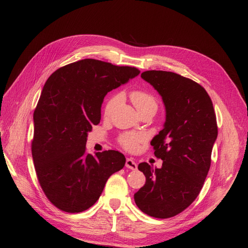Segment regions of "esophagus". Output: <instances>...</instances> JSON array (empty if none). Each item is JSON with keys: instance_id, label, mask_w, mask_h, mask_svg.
Masks as SVG:
<instances>
[{"instance_id": "34e87169", "label": "esophagus", "mask_w": 248, "mask_h": 248, "mask_svg": "<svg viewBox=\"0 0 248 248\" xmlns=\"http://www.w3.org/2000/svg\"><path fill=\"white\" fill-rule=\"evenodd\" d=\"M125 167L135 170L136 168H138V164H136V162L134 161V159H132V157H128L127 161H125Z\"/></svg>"}]
</instances>
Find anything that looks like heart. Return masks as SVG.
Masks as SVG:
<instances>
[{
  "instance_id": "1",
  "label": "heart",
  "mask_w": 248,
  "mask_h": 248,
  "mask_svg": "<svg viewBox=\"0 0 248 248\" xmlns=\"http://www.w3.org/2000/svg\"><path fill=\"white\" fill-rule=\"evenodd\" d=\"M130 97H131V101H132L134 107L138 110L144 109L147 108H156V107H157L155 98L152 96L150 93L146 92V91H134L131 93ZM119 100H120L119 94H117V96H114L108 100L107 105H105V108H104L105 116H108L110 113H112V110L116 107V104L119 102ZM143 140H144L143 135L127 133V134H124L123 136H121V138L119 139V143L125 150L135 151L139 148L140 144Z\"/></svg>"
}]
</instances>
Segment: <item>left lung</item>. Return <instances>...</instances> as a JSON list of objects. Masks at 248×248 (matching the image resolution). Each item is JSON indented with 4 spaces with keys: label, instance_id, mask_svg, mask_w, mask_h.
<instances>
[{
    "label": "left lung",
    "instance_id": "1",
    "mask_svg": "<svg viewBox=\"0 0 248 248\" xmlns=\"http://www.w3.org/2000/svg\"><path fill=\"white\" fill-rule=\"evenodd\" d=\"M162 97L165 123L150 141L161 168L139 164L146 183L134 194L140 211L168 218L186 210L202 188L217 138V116L205 89L177 73L150 70L141 73Z\"/></svg>",
    "mask_w": 248,
    "mask_h": 248
}]
</instances>
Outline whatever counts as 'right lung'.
<instances>
[{
	"label": "right lung",
	"instance_id": "add662e5",
	"mask_svg": "<svg viewBox=\"0 0 248 248\" xmlns=\"http://www.w3.org/2000/svg\"><path fill=\"white\" fill-rule=\"evenodd\" d=\"M140 70L86 59L52 73L34 112L35 170L46 196L68 213L83 212L99 199L108 179L124 166L119 151L86 152L88 132L101 119L107 93Z\"/></svg>",
	"mask_w": 248,
	"mask_h": 248
}]
</instances>
